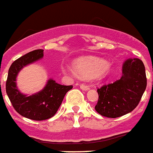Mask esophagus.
<instances>
[{
  "label": "esophagus",
  "mask_w": 153,
  "mask_h": 153,
  "mask_svg": "<svg viewBox=\"0 0 153 153\" xmlns=\"http://www.w3.org/2000/svg\"><path fill=\"white\" fill-rule=\"evenodd\" d=\"M80 88L82 90H84V91H88V90H89L90 89V87L88 86V85H87V84H81L80 85Z\"/></svg>",
  "instance_id": "34e87169"
}]
</instances>
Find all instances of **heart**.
<instances>
[{"label":"heart","instance_id":"heart-1","mask_svg":"<svg viewBox=\"0 0 153 153\" xmlns=\"http://www.w3.org/2000/svg\"><path fill=\"white\" fill-rule=\"evenodd\" d=\"M68 69L73 75L83 78H93L98 76H107L112 73V67L105 59L96 57H81L76 62L75 67Z\"/></svg>","mask_w":153,"mask_h":153}]
</instances>
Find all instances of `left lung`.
<instances>
[{
  "label": "left lung",
  "mask_w": 153,
  "mask_h": 153,
  "mask_svg": "<svg viewBox=\"0 0 153 153\" xmlns=\"http://www.w3.org/2000/svg\"><path fill=\"white\" fill-rule=\"evenodd\" d=\"M147 86L145 68L139 58L127 59L123 76L113 84L97 89L99 100L95 109L102 116L118 118L134 111Z\"/></svg>",
  "instance_id": "1"
}]
</instances>
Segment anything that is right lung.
Returning a JSON list of instances; mask_svg holds the SVG:
<instances>
[{
  "mask_svg": "<svg viewBox=\"0 0 153 153\" xmlns=\"http://www.w3.org/2000/svg\"><path fill=\"white\" fill-rule=\"evenodd\" d=\"M43 57V50H35L26 53L11 65L6 81V92L14 109L25 118L35 121L52 118L62 104L65 94L73 88L50 79L44 88L31 96H26L18 90L16 76L27 65L36 62Z\"/></svg>",
  "mask_w": 153,
  "mask_h": 153,
  "instance_id": "obj_1",
  "label": "right lung"
}]
</instances>
